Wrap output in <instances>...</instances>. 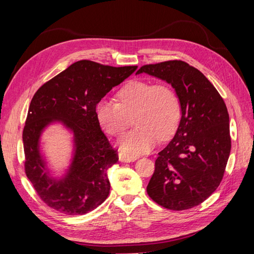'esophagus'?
Returning a JSON list of instances; mask_svg holds the SVG:
<instances>
[{"instance_id": "1", "label": "esophagus", "mask_w": 254, "mask_h": 254, "mask_svg": "<svg viewBox=\"0 0 254 254\" xmlns=\"http://www.w3.org/2000/svg\"><path fill=\"white\" fill-rule=\"evenodd\" d=\"M119 159L121 162H133V161L137 159V157L133 155H129V153H126V152H120Z\"/></svg>"}]
</instances>
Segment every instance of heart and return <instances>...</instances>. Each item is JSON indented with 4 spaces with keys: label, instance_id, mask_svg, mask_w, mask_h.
<instances>
[{
    "label": "heart",
    "instance_id": "obj_1",
    "mask_svg": "<svg viewBox=\"0 0 254 254\" xmlns=\"http://www.w3.org/2000/svg\"><path fill=\"white\" fill-rule=\"evenodd\" d=\"M120 103L103 98L96 105V117L107 133L121 135L131 124L135 128L123 135L121 148L139 155L149 151L158 142L176 132L181 119V104L176 91L167 83L133 80L118 93Z\"/></svg>",
    "mask_w": 254,
    "mask_h": 254
}]
</instances>
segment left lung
Instances as JSON below:
<instances>
[{"label": "left lung", "instance_id": "obj_1", "mask_svg": "<svg viewBox=\"0 0 254 254\" xmlns=\"http://www.w3.org/2000/svg\"><path fill=\"white\" fill-rule=\"evenodd\" d=\"M141 73L172 84L181 104L178 129L158 153L147 194L165 209H191L216 190L225 174L231 150L226 104L209 79L184 61L146 64Z\"/></svg>", "mask_w": 254, "mask_h": 254}]
</instances>
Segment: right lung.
<instances>
[{
    "label": "right lung",
    "instance_id": "right-lung-1",
    "mask_svg": "<svg viewBox=\"0 0 254 254\" xmlns=\"http://www.w3.org/2000/svg\"><path fill=\"white\" fill-rule=\"evenodd\" d=\"M137 68L80 60L45 82L29 105L23 146L25 174L45 204L66 215H82L101 205L110 191L108 170L119 161L102 131L96 105ZM61 122L73 133L72 162L63 179L49 176L40 152L43 130Z\"/></svg>",
    "mask_w": 254,
    "mask_h": 254
}]
</instances>
